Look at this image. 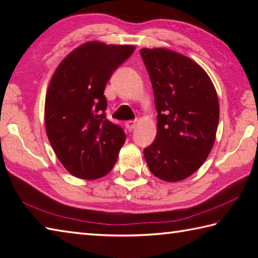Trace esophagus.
Instances as JSON below:
<instances>
[{
    "instance_id": "obj_1",
    "label": "esophagus",
    "mask_w": 258,
    "mask_h": 258,
    "mask_svg": "<svg viewBox=\"0 0 258 258\" xmlns=\"http://www.w3.org/2000/svg\"><path fill=\"white\" fill-rule=\"evenodd\" d=\"M125 126H126V128H127V131H132V130H134L135 128V126H137V121L135 120H128V121H126L125 123Z\"/></svg>"
}]
</instances>
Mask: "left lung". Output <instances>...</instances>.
<instances>
[{
    "instance_id": "obj_1",
    "label": "left lung",
    "mask_w": 258,
    "mask_h": 258,
    "mask_svg": "<svg viewBox=\"0 0 258 258\" xmlns=\"http://www.w3.org/2000/svg\"><path fill=\"white\" fill-rule=\"evenodd\" d=\"M154 89L155 141L145 158L155 176L177 182L192 175L211 152L220 119L215 87L194 60L168 49H141Z\"/></svg>"
}]
</instances>
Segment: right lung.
I'll list each match as a JSON object with an SVG mask.
<instances>
[{
	"instance_id": "obj_1",
	"label": "right lung",
	"mask_w": 258,
	"mask_h": 258,
	"mask_svg": "<svg viewBox=\"0 0 258 258\" xmlns=\"http://www.w3.org/2000/svg\"><path fill=\"white\" fill-rule=\"evenodd\" d=\"M133 45L92 41L61 61L46 92V135L63 167L78 178L95 180L111 171L125 142L120 126L106 118L104 87L132 55Z\"/></svg>"
}]
</instances>
